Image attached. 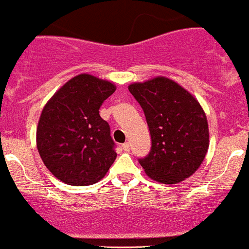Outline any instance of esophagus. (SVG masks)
Listing matches in <instances>:
<instances>
[{
	"label": "esophagus",
	"instance_id": "obj_1",
	"mask_svg": "<svg viewBox=\"0 0 249 249\" xmlns=\"http://www.w3.org/2000/svg\"><path fill=\"white\" fill-rule=\"evenodd\" d=\"M122 149H124V151H129V150H130V145H129V142H124V145H122Z\"/></svg>",
	"mask_w": 249,
	"mask_h": 249
}]
</instances>
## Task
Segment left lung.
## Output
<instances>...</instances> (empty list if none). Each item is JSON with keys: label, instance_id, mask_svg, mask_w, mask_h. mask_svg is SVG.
Returning <instances> with one entry per match:
<instances>
[{"label": "left lung", "instance_id": "8db88e82", "mask_svg": "<svg viewBox=\"0 0 249 249\" xmlns=\"http://www.w3.org/2000/svg\"><path fill=\"white\" fill-rule=\"evenodd\" d=\"M144 111L151 135V150L139 159L145 173L163 184L193 176L209 146L208 122L200 103L167 77H155L128 87Z\"/></svg>", "mask_w": 249, "mask_h": 249}]
</instances>
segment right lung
<instances>
[{
	"mask_svg": "<svg viewBox=\"0 0 249 249\" xmlns=\"http://www.w3.org/2000/svg\"><path fill=\"white\" fill-rule=\"evenodd\" d=\"M115 90L114 83L81 73L44 105L36 144L44 166L63 183L92 185L104 178L116 160L110 125L99 115Z\"/></svg>",
	"mask_w": 249,
	"mask_h": 249,
	"instance_id": "right-lung-1",
	"label": "right lung"
}]
</instances>
